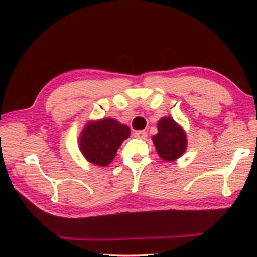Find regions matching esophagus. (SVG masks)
I'll return each instance as SVG.
<instances>
[{
    "instance_id": "esophagus-1",
    "label": "esophagus",
    "mask_w": 257,
    "mask_h": 257,
    "mask_svg": "<svg viewBox=\"0 0 257 257\" xmlns=\"http://www.w3.org/2000/svg\"><path fill=\"white\" fill-rule=\"evenodd\" d=\"M134 136H135L136 139L145 140L147 139L148 134H147V132H144V130H136V132H134Z\"/></svg>"
}]
</instances>
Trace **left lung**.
Wrapping results in <instances>:
<instances>
[{"mask_svg":"<svg viewBox=\"0 0 257 257\" xmlns=\"http://www.w3.org/2000/svg\"><path fill=\"white\" fill-rule=\"evenodd\" d=\"M158 133L152 136V142L160 158L174 162L187 150V134L183 128L170 116H164L157 123Z\"/></svg>","mask_w":257,"mask_h":257,"instance_id":"1","label":"left lung"}]
</instances>
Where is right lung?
I'll return each instance as SVG.
<instances>
[{
    "label": "right lung",
    "instance_id": "1",
    "mask_svg": "<svg viewBox=\"0 0 257 257\" xmlns=\"http://www.w3.org/2000/svg\"><path fill=\"white\" fill-rule=\"evenodd\" d=\"M130 136V129L115 118L89 121L78 139V147L87 162L106 167L112 163L122 142Z\"/></svg>",
    "mask_w": 257,
    "mask_h": 257
}]
</instances>
